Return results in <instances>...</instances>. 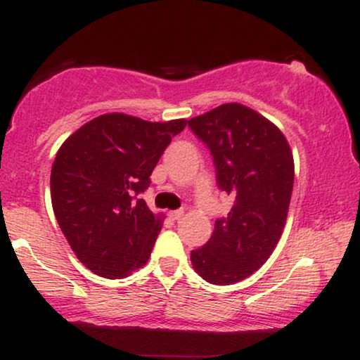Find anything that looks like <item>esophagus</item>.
I'll use <instances>...</instances> for the list:
<instances>
[{"mask_svg": "<svg viewBox=\"0 0 360 360\" xmlns=\"http://www.w3.org/2000/svg\"><path fill=\"white\" fill-rule=\"evenodd\" d=\"M184 217V212L183 210H176V212H169V218L171 220H181V218Z\"/></svg>", "mask_w": 360, "mask_h": 360, "instance_id": "obj_1", "label": "esophagus"}]
</instances>
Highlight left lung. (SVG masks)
Here are the masks:
<instances>
[{
	"instance_id": "left-lung-1",
	"label": "left lung",
	"mask_w": 360,
	"mask_h": 360,
	"mask_svg": "<svg viewBox=\"0 0 360 360\" xmlns=\"http://www.w3.org/2000/svg\"><path fill=\"white\" fill-rule=\"evenodd\" d=\"M189 127L212 150L218 186L235 196L191 264L205 281L226 286L254 274L278 245L295 181L292 150L271 120L240 103L217 106Z\"/></svg>"
}]
</instances>
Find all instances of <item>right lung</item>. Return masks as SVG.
<instances>
[{
	"mask_svg": "<svg viewBox=\"0 0 360 360\" xmlns=\"http://www.w3.org/2000/svg\"><path fill=\"white\" fill-rule=\"evenodd\" d=\"M188 120L147 122L125 113L93 118L64 140L51 172L52 208L76 257L122 279L150 257L164 223L137 194Z\"/></svg>",
	"mask_w": 360,
	"mask_h": 360,
	"instance_id": "obj_1",
	"label": "right lung"
}]
</instances>
